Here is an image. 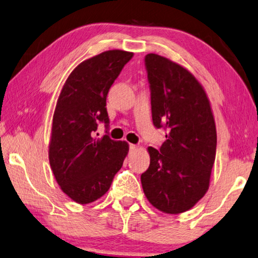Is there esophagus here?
Returning <instances> with one entry per match:
<instances>
[{
  "instance_id": "1",
  "label": "esophagus",
  "mask_w": 258,
  "mask_h": 258,
  "mask_svg": "<svg viewBox=\"0 0 258 258\" xmlns=\"http://www.w3.org/2000/svg\"><path fill=\"white\" fill-rule=\"evenodd\" d=\"M137 150V146L136 145H130V151L131 153H133V151Z\"/></svg>"
}]
</instances>
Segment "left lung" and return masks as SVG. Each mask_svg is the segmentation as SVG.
<instances>
[{"instance_id": "obj_1", "label": "left lung", "mask_w": 258, "mask_h": 258, "mask_svg": "<svg viewBox=\"0 0 258 258\" xmlns=\"http://www.w3.org/2000/svg\"><path fill=\"white\" fill-rule=\"evenodd\" d=\"M153 122L167 134L141 174L146 198L158 210L180 214L209 188L217 146L215 119L201 84L181 65L156 54L145 57Z\"/></svg>"}]
</instances>
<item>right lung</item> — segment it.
Here are the masks:
<instances>
[{"instance_id": "1", "label": "right lung", "mask_w": 258, "mask_h": 258, "mask_svg": "<svg viewBox=\"0 0 258 258\" xmlns=\"http://www.w3.org/2000/svg\"><path fill=\"white\" fill-rule=\"evenodd\" d=\"M133 52L108 50L84 60L65 81L52 118L49 162L56 181L73 201L87 204L109 190L128 153L109 137L107 95ZM104 122L107 135L95 132Z\"/></svg>"}]
</instances>
